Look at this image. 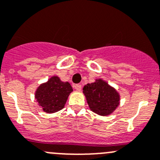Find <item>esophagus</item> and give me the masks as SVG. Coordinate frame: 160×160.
I'll return each instance as SVG.
<instances>
[{
	"instance_id": "esophagus-1",
	"label": "esophagus",
	"mask_w": 160,
	"mask_h": 160,
	"mask_svg": "<svg viewBox=\"0 0 160 160\" xmlns=\"http://www.w3.org/2000/svg\"><path fill=\"white\" fill-rule=\"evenodd\" d=\"M74 88H75V89L77 91H80V90H81V88H82V86H81V84L78 83V84L74 85Z\"/></svg>"
}]
</instances>
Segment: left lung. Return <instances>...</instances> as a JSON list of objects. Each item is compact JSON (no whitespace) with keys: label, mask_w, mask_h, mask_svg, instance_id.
I'll return each mask as SVG.
<instances>
[{"label":"left lung","mask_w":160,"mask_h":160,"mask_svg":"<svg viewBox=\"0 0 160 160\" xmlns=\"http://www.w3.org/2000/svg\"><path fill=\"white\" fill-rule=\"evenodd\" d=\"M83 92L91 110L99 115H109L119 105V94L102 79L85 85Z\"/></svg>","instance_id":"left-lung-1"}]
</instances>
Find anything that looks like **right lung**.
I'll return each instance as SVG.
<instances>
[{
	"label": "right lung",
	"mask_w": 160,
	"mask_h": 160,
	"mask_svg": "<svg viewBox=\"0 0 160 160\" xmlns=\"http://www.w3.org/2000/svg\"><path fill=\"white\" fill-rule=\"evenodd\" d=\"M72 88L68 82H62L58 77H52L42 83L35 92V98L46 113H54L64 108Z\"/></svg>",
	"instance_id": "obj_1"
}]
</instances>
